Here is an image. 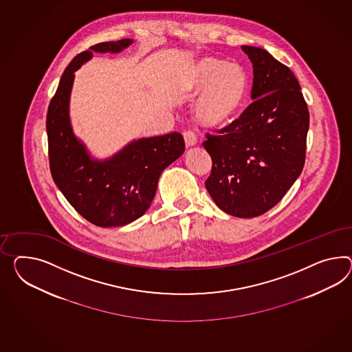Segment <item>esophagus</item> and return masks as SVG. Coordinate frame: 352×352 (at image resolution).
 <instances>
[{"mask_svg": "<svg viewBox=\"0 0 352 352\" xmlns=\"http://www.w3.org/2000/svg\"><path fill=\"white\" fill-rule=\"evenodd\" d=\"M184 139H185V144L188 148H191L194 145H197V136L192 131H185L184 133Z\"/></svg>", "mask_w": 352, "mask_h": 352, "instance_id": "esophagus-1", "label": "esophagus"}]
</instances>
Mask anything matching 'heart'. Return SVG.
<instances>
[{
	"label": "heart",
	"instance_id": "1",
	"mask_svg": "<svg viewBox=\"0 0 352 352\" xmlns=\"http://www.w3.org/2000/svg\"><path fill=\"white\" fill-rule=\"evenodd\" d=\"M189 97H197L194 118L207 130L231 126L243 109L248 94V75L237 63L203 57L191 65L185 80Z\"/></svg>",
	"mask_w": 352,
	"mask_h": 352
}]
</instances>
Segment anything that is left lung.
<instances>
[{
    "label": "left lung",
    "mask_w": 352,
    "mask_h": 352,
    "mask_svg": "<svg viewBox=\"0 0 352 352\" xmlns=\"http://www.w3.org/2000/svg\"><path fill=\"white\" fill-rule=\"evenodd\" d=\"M241 50L252 63V102L203 145L213 163L206 188L217 207L252 218L274 207L302 171L309 111L286 65L259 47Z\"/></svg>",
    "instance_id": "obj_1"
}]
</instances>
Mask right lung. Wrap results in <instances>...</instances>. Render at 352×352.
<instances>
[{"label": "right lung", "instance_id": "obj_1", "mask_svg": "<svg viewBox=\"0 0 352 352\" xmlns=\"http://www.w3.org/2000/svg\"><path fill=\"white\" fill-rule=\"evenodd\" d=\"M133 39L91 45L74 57L48 106L47 136L52 179L74 209L91 223L118 227L144 214L155 195L160 176L185 151L180 133L133 140L109 160L88 153L72 131L69 104L74 72L93 52L118 54Z\"/></svg>", "mask_w": 352, "mask_h": 352}]
</instances>
